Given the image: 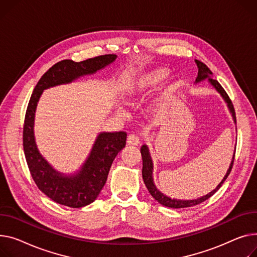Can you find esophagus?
Listing matches in <instances>:
<instances>
[{"instance_id":"obj_1","label":"esophagus","mask_w":257,"mask_h":257,"mask_svg":"<svg viewBox=\"0 0 257 257\" xmlns=\"http://www.w3.org/2000/svg\"><path fill=\"white\" fill-rule=\"evenodd\" d=\"M127 144L131 146H138L140 144V138L135 134H130L127 138Z\"/></svg>"}]
</instances>
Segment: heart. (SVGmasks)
<instances>
[{
    "label": "heart",
    "mask_w": 257,
    "mask_h": 257,
    "mask_svg": "<svg viewBox=\"0 0 257 257\" xmlns=\"http://www.w3.org/2000/svg\"><path fill=\"white\" fill-rule=\"evenodd\" d=\"M168 74V70L165 68H157L149 71L136 79H134L126 89V95L129 98H141L154 87L161 82ZM175 88V85H170L168 90Z\"/></svg>",
    "instance_id": "1"
}]
</instances>
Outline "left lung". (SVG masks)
Here are the masks:
<instances>
[{"label":"left lung","instance_id":"left-lung-1","mask_svg":"<svg viewBox=\"0 0 257 257\" xmlns=\"http://www.w3.org/2000/svg\"><path fill=\"white\" fill-rule=\"evenodd\" d=\"M195 63L198 67V74H197V77H196V80L195 82H200L204 79H208L210 81V83L213 85V87L217 90V92L222 96V98L224 99V101L227 103V106L229 108V111L231 112L232 114V117H233V121L234 123L236 122V118H235V112H234V108H233V105H232V102L231 100L229 99L228 95L226 94V92L224 91V89L221 87V84L216 80V79H213L211 77V75L213 74L212 71L209 69V68L207 67V65H204L202 62L198 61V60H195ZM141 153H142V157H143V179H144V182L148 188L149 192L151 193V195L155 198L160 204H162V206H165L167 208H173V209H181V208H188V207H192V206H196V204L198 203H201L203 202L204 200H207L208 198H210L212 195H214L219 189L220 187L222 186V184L224 183V181L227 179L228 175L230 174L231 172V168H232V165H233V160H234V154H235V150H234V154H233V157H232V161L229 165V168L227 170L226 175L224 176L223 180H222L220 182V184L215 188V189L213 191H211L210 193H208L207 195L204 196H201L199 198H196V199H190V200H180V199H175V198H170L166 195H164L163 193H161L157 188L155 186V184H154V181H153V161H152V158H151V155H150V152H149V149L146 145H144L141 149Z\"/></svg>","mask_w":257,"mask_h":257}]
</instances>
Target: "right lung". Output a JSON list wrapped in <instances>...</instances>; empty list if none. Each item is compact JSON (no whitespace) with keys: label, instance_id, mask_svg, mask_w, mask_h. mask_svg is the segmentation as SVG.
<instances>
[{"label":"right lung","instance_id":"1","mask_svg":"<svg viewBox=\"0 0 257 257\" xmlns=\"http://www.w3.org/2000/svg\"><path fill=\"white\" fill-rule=\"evenodd\" d=\"M115 59V55H104L81 62L63 60L42 75L29 101L23 142L30 173L39 189L50 199L63 206L82 208L97 198L106 183L112 161L126 145L127 134L124 131L101 132L79 172L72 176H65L51 167L37 149L34 136L37 103L43 90L69 83L83 75L93 74L111 64Z\"/></svg>","mask_w":257,"mask_h":257}]
</instances>
